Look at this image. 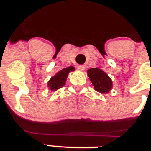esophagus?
Listing matches in <instances>:
<instances>
[{"instance_id":"esophagus-1","label":"esophagus","mask_w":151,"mask_h":151,"mask_svg":"<svg viewBox=\"0 0 151 151\" xmlns=\"http://www.w3.org/2000/svg\"><path fill=\"white\" fill-rule=\"evenodd\" d=\"M77 69H78V70H84V69H85V66H84L83 65H78V66H77Z\"/></svg>"}]
</instances>
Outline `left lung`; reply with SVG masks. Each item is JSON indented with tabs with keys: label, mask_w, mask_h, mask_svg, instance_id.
Segmentation results:
<instances>
[{
	"label": "left lung",
	"mask_w": 151,
	"mask_h": 151,
	"mask_svg": "<svg viewBox=\"0 0 151 151\" xmlns=\"http://www.w3.org/2000/svg\"><path fill=\"white\" fill-rule=\"evenodd\" d=\"M90 81L94 85V90L101 94L109 93L113 87V82L110 77L105 72L100 68H91L88 70Z\"/></svg>",
	"instance_id": "obj_1"
}]
</instances>
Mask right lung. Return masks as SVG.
Here are the masks:
<instances>
[{
    "mask_svg": "<svg viewBox=\"0 0 151 151\" xmlns=\"http://www.w3.org/2000/svg\"><path fill=\"white\" fill-rule=\"evenodd\" d=\"M74 70L75 68L73 66H69V67L61 69L60 71L56 73L55 76L51 77L48 81L47 86L49 87V89H50L52 91H57V89L62 88L66 84V78H67L69 73Z\"/></svg>",
    "mask_w": 151,
    "mask_h": 151,
    "instance_id": "right-lung-1",
    "label": "right lung"
}]
</instances>
